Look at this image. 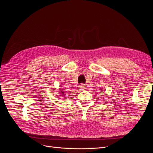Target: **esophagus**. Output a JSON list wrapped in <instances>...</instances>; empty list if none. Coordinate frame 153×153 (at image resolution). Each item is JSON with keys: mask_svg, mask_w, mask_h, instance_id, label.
Wrapping results in <instances>:
<instances>
[{"mask_svg": "<svg viewBox=\"0 0 153 153\" xmlns=\"http://www.w3.org/2000/svg\"><path fill=\"white\" fill-rule=\"evenodd\" d=\"M85 87H85V84H80L79 85V89H80V90H81V91L84 90L85 89Z\"/></svg>", "mask_w": 153, "mask_h": 153, "instance_id": "obj_1", "label": "esophagus"}]
</instances>
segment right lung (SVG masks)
Instances as JSON below:
<instances>
[{
	"label": "right lung",
	"mask_w": 153,
	"mask_h": 153,
	"mask_svg": "<svg viewBox=\"0 0 153 153\" xmlns=\"http://www.w3.org/2000/svg\"><path fill=\"white\" fill-rule=\"evenodd\" d=\"M61 95H62V96H64V95H66V94H64V92H61Z\"/></svg>",
	"instance_id": "obj_1"
}]
</instances>
